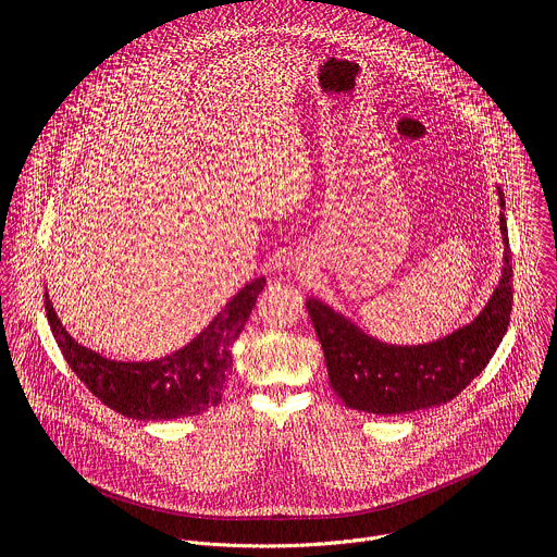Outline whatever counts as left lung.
<instances>
[{"label":"left lung","instance_id":"8db88e82","mask_svg":"<svg viewBox=\"0 0 557 557\" xmlns=\"http://www.w3.org/2000/svg\"><path fill=\"white\" fill-rule=\"evenodd\" d=\"M498 189L505 258L500 280L483 310L465 326L428 344H387L320 297L306 308L324 348L331 385L339 399L370 414H406L451 401L479 376L500 346L513 306L505 194Z\"/></svg>","mask_w":557,"mask_h":557}]
</instances>
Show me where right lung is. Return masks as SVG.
Here are the masks:
<instances>
[{
    "label": "right lung",
    "instance_id": "1",
    "mask_svg": "<svg viewBox=\"0 0 557 557\" xmlns=\"http://www.w3.org/2000/svg\"><path fill=\"white\" fill-rule=\"evenodd\" d=\"M267 280L237 290L213 320L183 348L147 361H121L78 344L44 295L50 331L67 366L114 412L136 421H172L209 412L222 401L233 344L240 337Z\"/></svg>",
    "mask_w": 557,
    "mask_h": 557
}]
</instances>
